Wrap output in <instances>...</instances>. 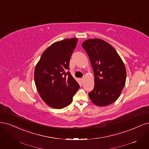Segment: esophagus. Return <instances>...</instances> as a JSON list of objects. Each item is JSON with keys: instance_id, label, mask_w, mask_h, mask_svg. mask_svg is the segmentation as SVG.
Returning a JSON list of instances; mask_svg holds the SVG:
<instances>
[{"instance_id": "obj_1", "label": "esophagus", "mask_w": 149, "mask_h": 149, "mask_svg": "<svg viewBox=\"0 0 149 149\" xmlns=\"http://www.w3.org/2000/svg\"><path fill=\"white\" fill-rule=\"evenodd\" d=\"M84 77H83V78H81V81H82V82H83V81H84Z\"/></svg>"}]
</instances>
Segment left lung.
<instances>
[{
  "mask_svg": "<svg viewBox=\"0 0 149 149\" xmlns=\"http://www.w3.org/2000/svg\"><path fill=\"white\" fill-rule=\"evenodd\" d=\"M82 47L89 56L95 76L94 89L89 92L91 100L100 107L113 103L126 83L123 61L115 49L102 39H88Z\"/></svg>",
  "mask_w": 149,
  "mask_h": 149,
  "instance_id": "8db88e82",
  "label": "left lung"
}]
</instances>
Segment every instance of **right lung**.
<instances>
[{"instance_id":"1","label":"right lung","mask_w":149,"mask_h":149,"mask_svg":"<svg viewBox=\"0 0 149 149\" xmlns=\"http://www.w3.org/2000/svg\"><path fill=\"white\" fill-rule=\"evenodd\" d=\"M78 42L76 38L55 42L42 54L34 70V81L42 100L50 107L69 105L79 85L69 71L70 57Z\"/></svg>"}]
</instances>
